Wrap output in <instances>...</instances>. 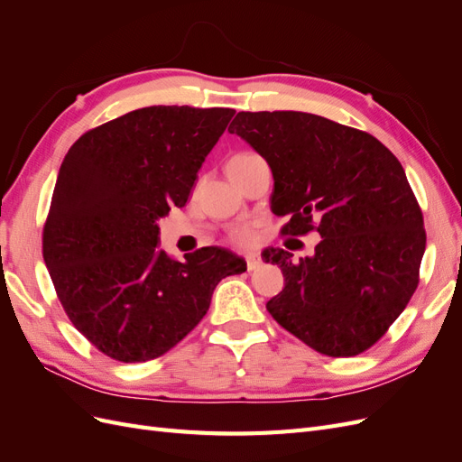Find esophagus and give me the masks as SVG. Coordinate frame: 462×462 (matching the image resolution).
<instances>
[{
    "mask_svg": "<svg viewBox=\"0 0 462 462\" xmlns=\"http://www.w3.org/2000/svg\"><path fill=\"white\" fill-rule=\"evenodd\" d=\"M260 265H262V258H260V256H256V254H248V256H246V270H248V272L258 270Z\"/></svg>",
    "mask_w": 462,
    "mask_h": 462,
    "instance_id": "esophagus-1",
    "label": "esophagus"
}]
</instances>
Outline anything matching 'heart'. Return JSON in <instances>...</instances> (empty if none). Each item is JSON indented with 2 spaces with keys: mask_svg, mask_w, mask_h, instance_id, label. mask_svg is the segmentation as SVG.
I'll list each match as a JSON object with an SVG mask.
<instances>
[{
  "mask_svg": "<svg viewBox=\"0 0 462 462\" xmlns=\"http://www.w3.org/2000/svg\"><path fill=\"white\" fill-rule=\"evenodd\" d=\"M253 156H256V153H250V152H241V153H235V156L227 162V170L233 165H239L246 160H250ZM229 241L236 246H248L250 243L254 241V229L250 226H236L229 231Z\"/></svg>",
  "mask_w": 462,
  "mask_h": 462,
  "instance_id": "obj_1",
  "label": "heart"
}]
</instances>
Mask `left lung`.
Instances as JSON below:
<instances>
[{
  "mask_svg": "<svg viewBox=\"0 0 462 462\" xmlns=\"http://www.w3.org/2000/svg\"><path fill=\"white\" fill-rule=\"evenodd\" d=\"M229 133L270 163L282 235H321L312 258L263 250L285 275L265 309L321 355L368 351L420 282L424 217L401 162L370 133L302 111H239Z\"/></svg>",
  "mask_w": 462,
  "mask_h": 462,
  "instance_id": "8db88e82",
  "label": "left lung"
}]
</instances>
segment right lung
<instances>
[{"label":"right lung","instance_id":"obj_1","mask_svg":"<svg viewBox=\"0 0 462 462\" xmlns=\"http://www.w3.org/2000/svg\"><path fill=\"white\" fill-rule=\"evenodd\" d=\"M229 107L150 106L82 134L60 167L42 254L67 318L117 362L165 355L200 324L243 258L206 246L173 260L156 219L183 208Z\"/></svg>","mask_w":462,"mask_h":462}]
</instances>
